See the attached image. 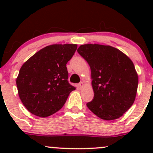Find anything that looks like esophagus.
Returning a JSON list of instances; mask_svg holds the SVG:
<instances>
[{
	"label": "esophagus",
	"mask_w": 153,
	"mask_h": 153,
	"mask_svg": "<svg viewBox=\"0 0 153 153\" xmlns=\"http://www.w3.org/2000/svg\"><path fill=\"white\" fill-rule=\"evenodd\" d=\"M84 82H81V83H79V84H78V89H81V88H82L83 86H84Z\"/></svg>",
	"instance_id": "obj_1"
}]
</instances>
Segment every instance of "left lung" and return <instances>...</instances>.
<instances>
[{
    "instance_id": "left-lung-1",
    "label": "left lung",
    "mask_w": 153,
    "mask_h": 153,
    "mask_svg": "<svg viewBox=\"0 0 153 153\" xmlns=\"http://www.w3.org/2000/svg\"><path fill=\"white\" fill-rule=\"evenodd\" d=\"M78 52L91 69L94 98L86 104L104 120L122 116L133 104L138 78L132 61L119 49L110 46L84 44Z\"/></svg>"
}]
</instances>
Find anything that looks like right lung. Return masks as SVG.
<instances>
[{"label":"right lung","mask_w":153,"mask_h":153,"mask_svg":"<svg viewBox=\"0 0 153 153\" xmlns=\"http://www.w3.org/2000/svg\"><path fill=\"white\" fill-rule=\"evenodd\" d=\"M76 44H53L41 49L27 60L16 79L23 104L33 115L46 118L64 105L75 86L68 81L67 64Z\"/></svg>","instance_id":"obj_1"}]
</instances>
